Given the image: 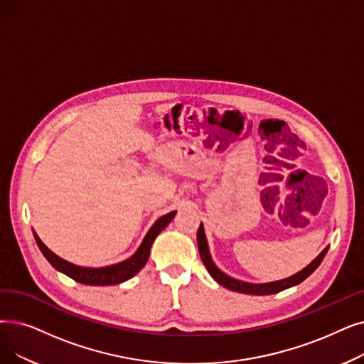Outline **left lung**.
Masks as SVG:
<instances>
[{"label":"left lung","mask_w":364,"mask_h":364,"mask_svg":"<svg viewBox=\"0 0 364 364\" xmlns=\"http://www.w3.org/2000/svg\"><path fill=\"white\" fill-rule=\"evenodd\" d=\"M198 248H199V255L200 259L207 267V271L210 272V275L220 284V286H223L232 291H238V293H245V294H257V296H266V294H275L279 293L286 289H290L293 286H297L302 281H305L317 267L320 266V263L323 262L324 256L327 255V250L328 247H326L320 255L315 257L305 269H302L300 272L286 278V279H279V281H274V282H264V284H251V282H245V281H240V279H235L229 275H226L225 272H221L218 267L214 264L211 255H210V250H208V242H207V236H205L203 232V226L200 225L198 229Z\"/></svg>","instance_id":"1"}]
</instances>
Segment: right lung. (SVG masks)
Wrapping results in <instances>:
<instances>
[{"label": "right lung", "instance_id": "1", "mask_svg": "<svg viewBox=\"0 0 364 364\" xmlns=\"http://www.w3.org/2000/svg\"><path fill=\"white\" fill-rule=\"evenodd\" d=\"M176 213L177 211L168 213L166 215H162L159 220H156V223L150 228L146 238L143 240V242H141L139 248L135 251L134 256H131L128 260H123L120 263L105 266V267H83V266L73 264L64 259H60L59 256L55 255L53 251L47 248L41 242V240L38 238V235L36 232H34V238L44 257L47 259V262H49L59 272L68 275L77 282L86 284V286H114V284H120L126 279L132 278L143 269L144 264L149 260L150 248L153 241L156 240V236L171 223V220L176 217Z\"/></svg>", "mask_w": 364, "mask_h": 364}]
</instances>
